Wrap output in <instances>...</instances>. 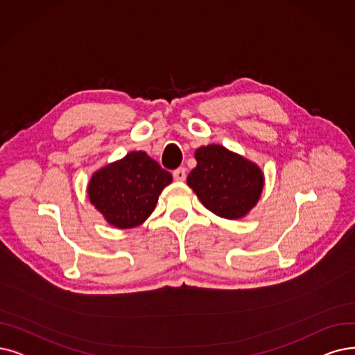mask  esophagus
Masks as SVG:
<instances>
[{
    "mask_svg": "<svg viewBox=\"0 0 355 355\" xmlns=\"http://www.w3.org/2000/svg\"><path fill=\"white\" fill-rule=\"evenodd\" d=\"M173 178L178 182L185 180L187 179V170H185V167H179V168L173 170Z\"/></svg>",
    "mask_w": 355,
    "mask_h": 355,
    "instance_id": "1",
    "label": "esophagus"
}]
</instances>
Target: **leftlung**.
Segmentation results:
<instances>
[{
    "label": "left lung",
    "instance_id": "8db88e82",
    "mask_svg": "<svg viewBox=\"0 0 355 355\" xmlns=\"http://www.w3.org/2000/svg\"><path fill=\"white\" fill-rule=\"evenodd\" d=\"M196 167L188 187L216 216L237 220L257 205L263 188L262 170L223 146L209 144L195 151Z\"/></svg>",
    "mask_w": 355,
    "mask_h": 355
}]
</instances>
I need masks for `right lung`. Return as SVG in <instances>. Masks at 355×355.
Here are the masks:
<instances>
[{"label": "right lung", "instance_id": "obj_1", "mask_svg": "<svg viewBox=\"0 0 355 355\" xmlns=\"http://www.w3.org/2000/svg\"><path fill=\"white\" fill-rule=\"evenodd\" d=\"M172 175L144 151H132L97 170L89 183L90 202L116 229L143 224L155 208Z\"/></svg>", "mask_w": 355, "mask_h": 355}]
</instances>
